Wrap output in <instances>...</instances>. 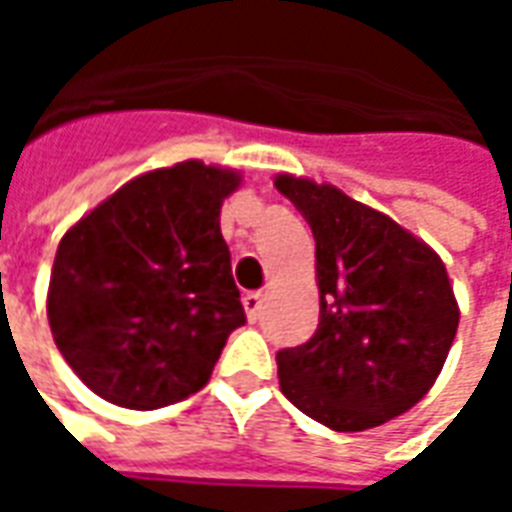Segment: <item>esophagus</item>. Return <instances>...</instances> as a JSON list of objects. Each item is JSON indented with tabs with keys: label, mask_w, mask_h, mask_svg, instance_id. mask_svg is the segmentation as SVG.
<instances>
[{
	"label": "esophagus",
	"mask_w": 512,
	"mask_h": 512,
	"mask_svg": "<svg viewBox=\"0 0 512 512\" xmlns=\"http://www.w3.org/2000/svg\"><path fill=\"white\" fill-rule=\"evenodd\" d=\"M241 304H244L246 318H249V321H257V318H260V310H263V293H257V290H252V293H244Z\"/></svg>",
	"instance_id": "obj_1"
}]
</instances>
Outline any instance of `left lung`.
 I'll use <instances>...</instances> for the list:
<instances>
[{"label":"left lung","mask_w":512,"mask_h":512,"mask_svg":"<svg viewBox=\"0 0 512 512\" xmlns=\"http://www.w3.org/2000/svg\"><path fill=\"white\" fill-rule=\"evenodd\" d=\"M274 186L310 224L321 293L318 332L277 354L282 395L337 433L406 414L436 384L458 332L441 257L332 183L282 172Z\"/></svg>","instance_id":"obj_1"}]
</instances>
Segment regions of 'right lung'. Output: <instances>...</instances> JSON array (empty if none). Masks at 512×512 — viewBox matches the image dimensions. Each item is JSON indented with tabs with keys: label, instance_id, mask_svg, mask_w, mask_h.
I'll return each instance as SVG.
<instances>
[{
	"label": "right lung",
	"instance_id": "right-lung-1",
	"mask_svg": "<svg viewBox=\"0 0 512 512\" xmlns=\"http://www.w3.org/2000/svg\"><path fill=\"white\" fill-rule=\"evenodd\" d=\"M238 186L235 169L180 161L128 180L62 235L46 312L95 395L150 411L208 384L246 321L219 227Z\"/></svg>",
	"mask_w": 512,
	"mask_h": 512
}]
</instances>
